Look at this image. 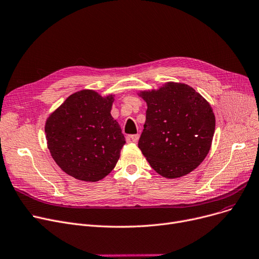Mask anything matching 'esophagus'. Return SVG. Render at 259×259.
<instances>
[{"instance_id": "1", "label": "esophagus", "mask_w": 259, "mask_h": 259, "mask_svg": "<svg viewBox=\"0 0 259 259\" xmlns=\"http://www.w3.org/2000/svg\"><path fill=\"white\" fill-rule=\"evenodd\" d=\"M139 135L137 134V135H128V136H126V142L127 143H137L138 142V140H139Z\"/></svg>"}]
</instances>
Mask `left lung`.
I'll return each instance as SVG.
<instances>
[{
	"mask_svg": "<svg viewBox=\"0 0 259 259\" xmlns=\"http://www.w3.org/2000/svg\"><path fill=\"white\" fill-rule=\"evenodd\" d=\"M140 96L147 110L138 147L149 165L167 179L194 170L208 155L215 130L208 101L191 87L178 82Z\"/></svg>",
	"mask_w": 259,
	"mask_h": 259,
	"instance_id": "8db88e82",
	"label": "left lung"
}]
</instances>
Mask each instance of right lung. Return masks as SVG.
I'll use <instances>...</instances> for the list:
<instances>
[{"instance_id": "1", "label": "right lung", "mask_w": 259, "mask_h": 259, "mask_svg": "<svg viewBox=\"0 0 259 259\" xmlns=\"http://www.w3.org/2000/svg\"><path fill=\"white\" fill-rule=\"evenodd\" d=\"M113 101V95L101 97L93 90H82L46 121L51 156L69 176L96 182L114 169L125 138L111 115Z\"/></svg>"}]
</instances>
